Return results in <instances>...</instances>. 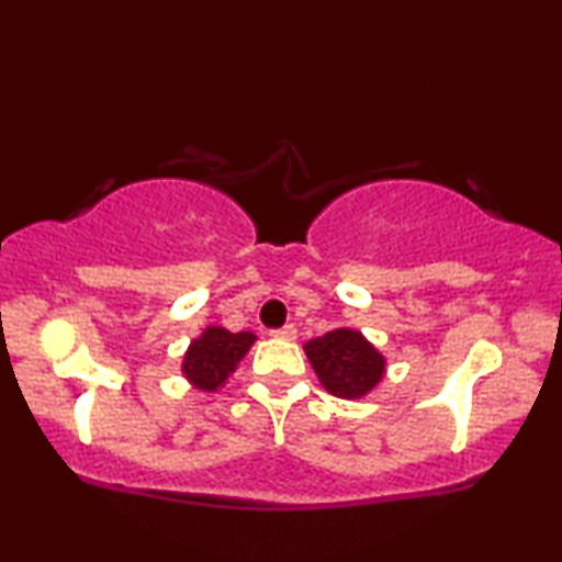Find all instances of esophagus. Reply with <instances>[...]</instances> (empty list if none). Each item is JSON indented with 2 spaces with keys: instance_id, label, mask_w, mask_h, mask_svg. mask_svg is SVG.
Masks as SVG:
<instances>
[{
  "instance_id": "obj_1",
  "label": "esophagus",
  "mask_w": 562,
  "mask_h": 562,
  "mask_svg": "<svg viewBox=\"0 0 562 562\" xmlns=\"http://www.w3.org/2000/svg\"><path fill=\"white\" fill-rule=\"evenodd\" d=\"M273 337H276V340H286V342H291V340H296V327H294V325H286V327L276 329V333H273Z\"/></svg>"
}]
</instances>
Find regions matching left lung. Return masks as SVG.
I'll use <instances>...</instances> for the list:
<instances>
[{
	"label": "left lung",
	"instance_id": "obj_1",
	"mask_svg": "<svg viewBox=\"0 0 562 562\" xmlns=\"http://www.w3.org/2000/svg\"><path fill=\"white\" fill-rule=\"evenodd\" d=\"M304 352L325 391L337 398H363L386 375V356L352 327L329 329L304 342Z\"/></svg>",
	"mask_w": 562,
	"mask_h": 562
}]
</instances>
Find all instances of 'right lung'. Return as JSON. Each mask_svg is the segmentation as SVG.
<instances>
[{
  "mask_svg": "<svg viewBox=\"0 0 562 562\" xmlns=\"http://www.w3.org/2000/svg\"><path fill=\"white\" fill-rule=\"evenodd\" d=\"M256 340V333H229L227 327L206 325L183 352L181 375L191 389L214 394L225 389L229 375L237 371Z\"/></svg>",
  "mask_w": 562,
  "mask_h": 562,
  "instance_id": "add662e5",
  "label": "right lung"
}]
</instances>
